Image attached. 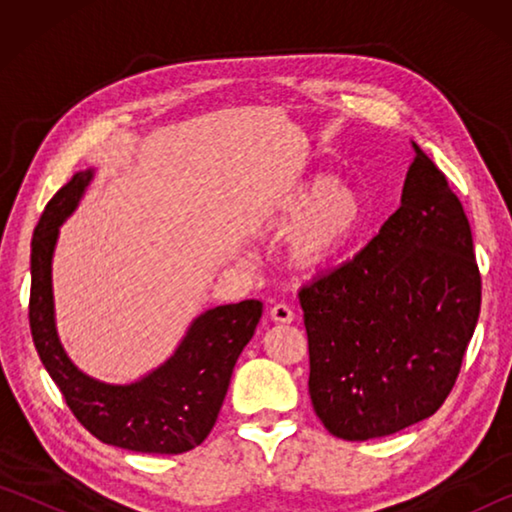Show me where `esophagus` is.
I'll return each instance as SVG.
<instances>
[{
	"instance_id": "34e87169",
	"label": "esophagus",
	"mask_w": 512,
	"mask_h": 512,
	"mask_svg": "<svg viewBox=\"0 0 512 512\" xmlns=\"http://www.w3.org/2000/svg\"><path fill=\"white\" fill-rule=\"evenodd\" d=\"M293 318H296V314H293V309L289 305H284V302L271 307V320H275V323H291Z\"/></svg>"
}]
</instances>
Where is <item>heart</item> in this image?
<instances>
[{
	"label": "heart",
	"instance_id": "heart-1",
	"mask_svg": "<svg viewBox=\"0 0 512 512\" xmlns=\"http://www.w3.org/2000/svg\"><path fill=\"white\" fill-rule=\"evenodd\" d=\"M271 223L291 232L293 262L305 271H316L359 237L366 223V203L354 187L316 176L275 203Z\"/></svg>",
	"mask_w": 512,
	"mask_h": 512
}]
</instances>
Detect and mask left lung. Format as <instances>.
<instances>
[{"mask_svg":"<svg viewBox=\"0 0 512 512\" xmlns=\"http://www.w3.org/2000/svg\"><path fill=\"white\" fill-rule=\"evenodd\" d=\"M402 205L379 235L300 289L309 395L343 440L391 436L436 413L481 309L463 205L418 144Z\"/></svg>","mask_w":512,"mask_h":512,"instance_id":"left-lung-1","label":"left lung"}]
</instances>
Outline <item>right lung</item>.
I'll return each instance as SVG.
<instances>
[{"instance_id": "right-lung-1", "label": "right lung", "mask_w": 512, "mask_h": 512, "mask_svg": "<svg viewBox=\"0 0 512 512\" xmlns=\"http://www.w3.org/2000/svg\"><path fill=\"white\" fill-rule=\"evenodd\" d=\"M94 171L74 173L47 203L31 241L29 325L42 366L85 429L101 443L142 454H183L212 431L228 393L232 368L253 339L262 302L207 309L194 318L171 357L133 384L85 375L58 341L51 259L58 228L85 194Z\"/></svg>"}]
</instances>
